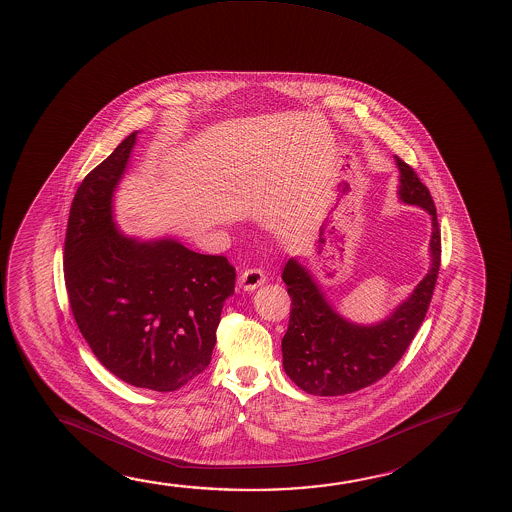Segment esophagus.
I'll use <instances>...</instances> for the list:
<instances>
[{"instance_id": "esophagus-1", "label": "esophagus", "mask_w": 512, "mask_h": 512, "mask_svg": "<svg viewBox=\"0 0 512 512\" xmlns=\"http://www.w3.org/2000/svg\"><path fill=\"white\" fill-rule=\"evenodd\" d=\"M264 282H266V275L260 268L244 269L239 275V287H243L244 291H255Z\"/></svg>"}]
</instances>
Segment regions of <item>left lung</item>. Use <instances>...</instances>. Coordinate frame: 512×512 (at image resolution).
I'll use <instances>...</instances> for the list:
<instances>
[{"mask_svg": "<svg viewBox=\"0 0 512 512\" xmlns=\"http://www.w3.org/2000/svg\"><path fill=\"white\" fill-rule=\"evenodd\" d=\"M395 161L401 172L402 202L431 214V269L385 321L362 326L337 314L307 269L298 260L289 259L282 280L292 308L282 354L285 374L307 394H351L385 378L401 360L427 314L440 271V225L427 186L408 163L397 156Z\"/></svg>", "mask_w": 512, "mask_h": 512, "instance_id": "8db88e82", "label": "left lung"}]
</instances>
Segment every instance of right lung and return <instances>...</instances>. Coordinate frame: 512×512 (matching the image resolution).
<instances>
[{
    "label": "right lung",
    "mask_w": 512,
    "mask_h": 512,
    "mask_svg": "<svg viewBox=\"0 0 512 512\" xmlns=\"http://www.w3.org/2000/svg\"><path fill=\"white\" fill-rule=\"evenodd\" d=\"M136 131L95 166L72 200L63 273L72 315L97 360L138 388L173 392L211 363L236 269L175 239L138 241L115 227L111 200Z\"/></svg>",
    "instance_id": "right-lung-1"
}]
</instances>
